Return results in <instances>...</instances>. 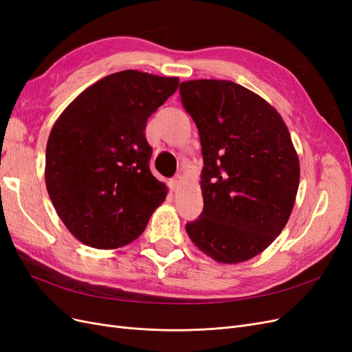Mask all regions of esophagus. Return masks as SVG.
I'll return each mask as SVG.
<instances>
[{
	"mask_svg": "<svg viewBox=\"0 0 352 352\" xmlns=\"http://www.w3.org/2000/svg\"><path fill=\"white\" fill-rule=\"evenodd\" d=\"M180 184H182V176H179V175L173 176L172 179H170V182H168L170 188H173V189L179 188V186H180Z\"/></svg>",
	"mask_w": 352,
	"mask_h": 352,
	"instance_id": "esophagus-1",
	"label": "esophagus"
}]
</instances>
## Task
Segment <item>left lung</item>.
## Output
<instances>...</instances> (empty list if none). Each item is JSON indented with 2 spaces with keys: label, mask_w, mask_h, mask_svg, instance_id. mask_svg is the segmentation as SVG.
Instances as JSON below:
<instances>
[{
  "label": "left lung",
  "mask_w": 352,
  "mask_h": 352,
  "mask_svg": "<svg viewBox=\"0 0 352 352\" xmlns=\"http://www.w3.org/2000/svg\"><path fill=\"white\" fill-rule=\"evenodd\" d=\"M198 127L204 207L186 223L197 247L219 263L247 261L279 235L295 202L300 162L280 114L230 80L179 87Z\"/></svg>",
  "instance_id": "obj_1"
}]
</instances>
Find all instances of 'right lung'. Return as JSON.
Masks as SVG:
<instances>
[{"mask_svg": "<svg viewBox=\"0 0 352 352\" xmlns=\"http://www.w3.org/2000/svg\"><path fill=\"white\" fill-rule=\"evenodd\" d=\"M177 78L123 70L85 89L50 133L45 184L57 214L85 245L114 250L145 230L167 188L150 170L146 120Z\"/></svg>", "mask_w": 352, "mask_h": 352, "instance_id": "add662e5", "label": "right lung"}]
</instances>
